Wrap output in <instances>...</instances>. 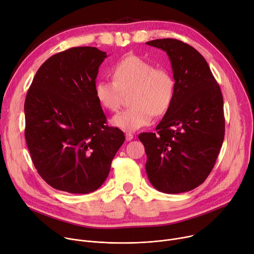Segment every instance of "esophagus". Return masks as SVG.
<instances>
[{
  "label": "esophagus",
  "mask_w": 254,
  "mask_h": 254,
  "mask_svg": "<svg viewBox=\"0 0 254 254\" xmlns=\"http://www.w3.org/2000/svg\"><path fill=\"white\" fill-rule=\"evenodd\" d=\"M133 139V134L130 132H126V140L127 141H131Z\"/></svg>",
  "instance_id": "34e87169"
}]
</instances>
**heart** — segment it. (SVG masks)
<instances>
[{
	"mask_svg": "<svg viewBox=\"0 0 254 254\" xmlns=\"http://www.w3.org/2000/svg\"><path fill=\"white\" fill-rule=\"evenodd\" d=\"M113 80L100 79L95 83L94 93L99 104L117 111L123 93L128 92L127 109L114 115L113 126L133 131L151 124L154 114L162 115L171 106L175 95V80L164 67H156L152 63L137 57L127 56L111 68Z\"/></svg>",
	"mask_w": 254,
	"mask_h": 254,
	"instance_id": "heart-1",
	"label": "heart"
}]
</instances>
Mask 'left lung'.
Returning <instances> with one entry per match:
<instances>
[{
	"label": "left lung",
	"mask_w": 254,
	"mask_h": 254,
	"mask_svg": "<svg viewBox=\"0 0 254 254\" xmlns=\"http://www.w3.org/2000/svg\"><path fill=\"white\" fill-rule=\"evenodd\" d=\"M147 44L168 55L175 95L157 131L139 134L147 154L146 172L159 191H190L209 176L222 148V92L204 58L190 44L174 38Z\"/></svg>",
	"instance_id": "1"
}]
</instances>
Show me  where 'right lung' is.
<instances>
[{"instance_id":"1","label":"right lung","mask_w":254,"mask_h":254,"mask_svg":"<svg viewBox=\"0 0 254 254\" xmlns=\"http://www.w3.org/2000/svg\"><path fill=\"white\" fill-rule=\"evenodd\" d=\"M106 53L72 48L45 61L24 103L25 140L38 174L56 190L89 193L107 178L124 132L108 127L94 93Z\"/></svg>"}]
</instances>
